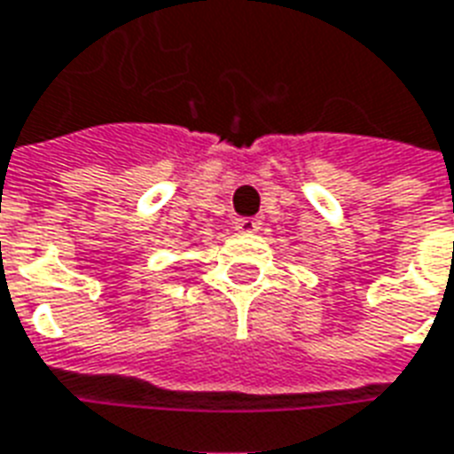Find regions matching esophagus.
Returning <instances> with one entry per match:
<instances>
[{
  "instance_id": "obj_1",
  "label": "esophagus",
  "mask_w": 454,
  "mask_h": 454,
  "mask_svg": "<svg viewBox=\"0 0 454 454\" xmlns=\"http://www.w3.org/2000/svg\"><path fill=\"white\" fill-rule=\"evenodd\" d=\"M234 227L239 231H244V234H248V231H255L261 227V220H255V217H239Z\"/></svg>"
}]
</instances>
